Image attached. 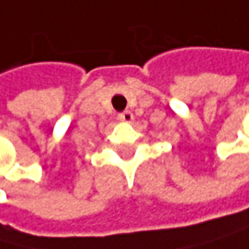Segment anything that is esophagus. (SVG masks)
I'll return each mask as SVG.
<instances>
[{"label":"esophagus","instance_id":"1","mask_svg":"<svg viewBox=\"0 0 249 249\" xmlns=\"http://www.w3.org/2000/svg\"><path fill=\"white\" fill-rule=\"evenodd\" d=\"M119 120L124 122V123H130L133 120V114L130 113V111H123V113L119 114Z\"/></svg>","mask_w":249,"mask_h":249}]
</instances>
